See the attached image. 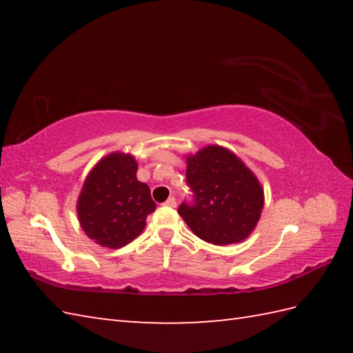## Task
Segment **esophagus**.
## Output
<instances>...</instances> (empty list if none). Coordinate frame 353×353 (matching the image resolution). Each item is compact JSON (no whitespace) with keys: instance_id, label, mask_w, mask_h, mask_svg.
<instances>
[{"instance_id":"esophagus-1","label":"esophagus","mask_w":353,"mask_h":353,"mask_svg":"<svg viewBox=\"0 0 353 353\" xmlns=\"http://www.w3.org/2000/svg\"><path fill=\"white\" fill-rule=\"evenodd\" d=\"M165 205H167V206H170V208H176V199L174 197H170L167 201H165Z\"/></svg>"}]
</instances>
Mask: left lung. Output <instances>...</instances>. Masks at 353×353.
<instances>
[{"mask_svg": "<svg viewBox=\"0 0 353 353\" xmlns=\"http://www.w3.org/2000/svg\"><path fill=\"white\" fill-rule=\"evenodd\" d=\"M186 183L192 199L177 212L199 238L215 245L241 243L252 234L264 206L258 179L230 153L211 145L188 157Z\"/></svg>", "mask_w": 353, "mask_h": 353, "instance_id": "1", "label": "left lung"}]
</instances>
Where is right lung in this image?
Instances as JSON below:
<instances>
[{
	"label": "right lung",
	"instance_id": "add662e5",
	"mask_svg": "<svg viewBox=\"0 0 353 353\" xmlns=\"http://www.w3.org/2000/svg\"><path fill=\"white\" fill-rule=\"evenodd\" d=\"M134 157L112 153L88 176L77 214L86 235L103 247L119 249L137 238L156 209L148 185L137 179Z\"/></svg>",
	"mask_w": 353,
	"mask_h": 353
}]
</instances>
